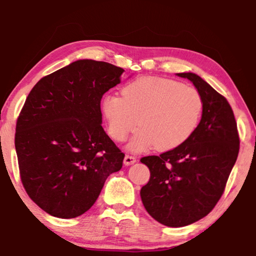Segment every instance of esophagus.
<instances>
[{
    "mask_svg": "<svg viewBox=\"0 0 256 256\" xmlns=\"http://www.w3.org/2000/svg\"><path fill=\"white\" fill-rule=\"evenodd\" d=\"M136 162V158L133 157V156L126 154L124 157V164H125V166H130V164H133Z\"/></svg>",
    "mask_w": 256,
    "mask_h": 256,
    "instance_id": "1",
    "label": "esophagus"
}]
</instances>
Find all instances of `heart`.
<instances>
[{"label":"heart","instance_id":"heart-1","mask_svg":"<svg viewBox=\"0 0 256 256\" xmlns=\"http://www.w3.org/2000/svg\"><path fill=\"white\" fill-rule=\"evenodd\" d=\"M203 110L201 94L192 86L164 78L144 76L122 89V97L107 94L102 102L110 136L126 140L136 125L140 126L128 144L136 152L156 146L170 150L192 136Z\"/></svg>","mask_w":256,"mask_h":256}]
</instances>
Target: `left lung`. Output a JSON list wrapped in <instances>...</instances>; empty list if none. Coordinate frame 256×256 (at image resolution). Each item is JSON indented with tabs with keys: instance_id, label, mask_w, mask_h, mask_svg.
I'll return each instance as SVG.
<instances>
[{
	"instance_id": "8db88e82",
	"label": "left lung",
	"mask_w": 256,
	"mask_h": 256,
	"mask_svg": "<svg viewBox=\"0 0 256 256\" xmlns=\"http://www.w3.org/2000/svg\"><path fill=\"white\" fill-rule=\"evenodd\" d=\"M188 79L201 94L202 118L183 144L141 158L150 180L140 190L146 210L168 227H184L214 209L222 198L240 151L235 116L227 99L196 73Z\"/></svg>"
}]
</instances>
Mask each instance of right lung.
<instances>
[{
    "mask_svg": "<svg viewBox=\"0 0 256 256\" xmlns=\"http://www.w3.org/2000/svg\"><path fill=\"white\" fill-rule=\"evenodd\" d=\"M124 70L78 60L42 78L16 120V151L29 198L62 219L88 211L107 177L123 166L124 154L102 126V94Z\"/></svg>",
    "mask_w": 256,
    "mask_h": 256,
    "instance_id": "right-lung-1",
    "label": "right lung"
}]
</instances>
